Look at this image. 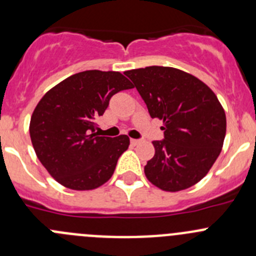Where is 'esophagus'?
<instances>
[{
  "label": "esophagus",
  "instance_id": "34e87169",
  "mask_svg": "<svg viewBox=\"0 0 256 256\" xmlns=\"http://www.w3.org/2000/svg\"><path fill=\"white\" fill-rule=\"evenodd\" d=\"M141 142V140H136V138H131V144H134V146H136V144H138Z\"/></svg>",
  "mask_w": 256,
  "mask_h": 256
}]
</instances>
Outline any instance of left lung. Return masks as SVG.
<instances>
[{
  "label": "left lung",
  "mask_w": 256,
  "mask_h": 256,
  "mask_svg": "<svg viewBox=\"0 0 256 256\" xmlns=\"http://www.w3.org/2000/svg\"><path fill=\"white\" fill-rule=\"evenodd\" d=\"M150 116L164 121V140L152 141L154 156L144 166L147 180L160 190L178 192L200 182L218 158L226 118L218 98L194 76L171 66L125 72Z\"/></svg>",
  "instance_id": "obj_1"
}]
</instances>
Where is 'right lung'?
<instances>
[{
	"mask_svg": "<svg viewBox=\"0 0 256 256\" xmlns=\"http://www.w3.org/2000/svg\"><path fill=\"white\" fill-rule=\"evenodd\" d=\"M131 88L120 72L85 70L43 95L30 116V135L38 160L56 182L90 190L112 178L130 138L98 136L95 122L114 94Z\"/></svg>",
	"mask_w": 256,
	"mask_h": 256,
	"instance_id": "add662e5",
	"label": "right lung"
}]
</instances>
